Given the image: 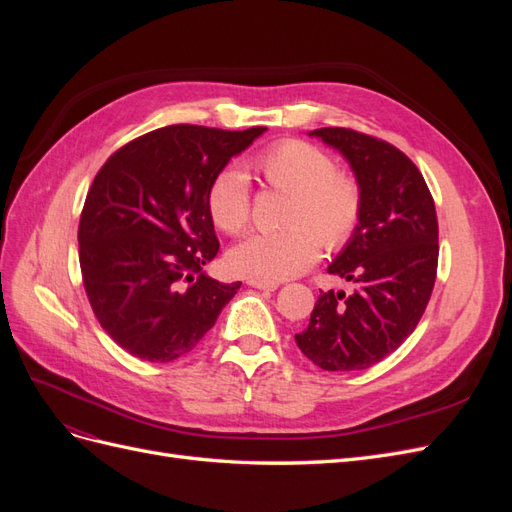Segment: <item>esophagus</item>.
Listing matches in <instances>:
<instances>
[{"label":"esophagus","instance_id":"1","mask_svg":"<svg viewBox=\"0 0 512 512\" xmlns=\"http://www.w3.org/2000/svg\"><path fill=\"white\" fill-rule=\"evenodd\" d=\"M247 286H252V288H258V290H277V282H258V280H250L247 282Z\"/></svg>","mask_w":512,"mask_h":512}]
</instances>
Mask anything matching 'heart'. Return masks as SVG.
I'll return each mask as SVG.
<instances>
[{
  "instance_id": "1",
  "label": "heart",
  "mask_w": 512,
  "mask_h": 512,
  "mask_svg": "<svg viewBox=\"0 0 512 512\" xmlns=\"http://www.w3.org/2000/svg\"><path fill=\"white\" fill-rule=\"evenodd\" d=\"M269 188L290 196L282 230L258 232L235 245L228 265L241 277L284 282L314 265L320 245L327 252L346 247L363 220V188L344 168H335L327 151L286 138L260 151L250 162ZM213 224L239 235L252 220V194L243 173L226 168L215 175L207 192Z\"/></svg>"
}]
</instances>
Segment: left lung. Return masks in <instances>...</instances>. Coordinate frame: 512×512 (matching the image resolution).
Instances as JSON below:
<instances>
[{
    "label": "left lung",
    "mask_w": 512,
    "mask_h": 512,
    "mask_svg": "<svg viewBox=\"0 0 512 512\" xmlns=\"http://www.w3.org/2000/svg\"><path fill=\"white\" fill-rule=\"evenodd\" d=\"M342 151L363 188V220L331 275L354 292H322L299 350L324 371H354L395 352L425 314L438 273V215L421 170L395 145L350 128L309 132Z\"/></svg>",
    "instance_id": "8db88e82"
}]
</instances>
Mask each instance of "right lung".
<instances>
[{
    "label": "right lung",
    "instance_id": "right-lung-1",
    "mask_svg": "<svg viewBox=\"0 0 512 512\" xmlns=\"http://www.w3.org/2000/svg\"><path fill=\"white\" fill-rule=\"evenodd\" d=\"M267 128H158L104 162L79 222L83 286L100 327L132 356L170 363L192 352L241 282L203 273L220 250L207 192Z\"/></svg>",
    "mask_w": 512,
    "mask_h": 512
}]
</instances>
